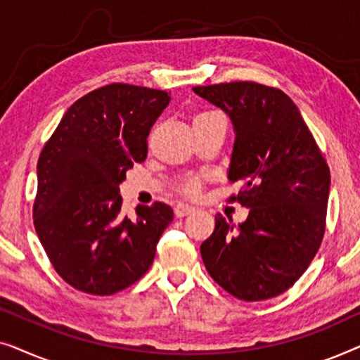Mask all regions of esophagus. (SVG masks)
<instances>
[{
	"label": "esophagus",
	"instance_id": "obj_1",
	"mask_svg": "<svg viewBox=\"0 0 360 360\" xmlns=\"http://www.w3.org/2000/svg\"><path fill=\"white\" fill-rule=\"evenodd\" d=\"M195 211V208H191V206H188V205H181V203H179L175 206V210H174V213H175V216L176 218H184V216H188V214H191Z\"/></svg>",
	"mask_w": 360,
	"mask_h": 360
}]
</instances>
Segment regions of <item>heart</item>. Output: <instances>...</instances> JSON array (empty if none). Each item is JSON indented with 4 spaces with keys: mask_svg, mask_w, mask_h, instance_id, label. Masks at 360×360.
Here are the masks:
<instances>
[{
    "mask_svg": "<svg viewBox=\"0 0 360 360\" xmlns=\"http://www.w3.org/2000/svg\"><path fill=\"white\" fill-rule=\"evenodd\" d=\"M208 115H211V112H206V111L205 112H198V115L195 116V121H198V120H201V117H205V116H208ZM201 184H203V179H201V176H198V175L188 176V179H185L180 184V191L185 196H196V195L200 193V190H201Z\"/></svg>",
    "mask_w": 360,
    "mask_h": 360,
    "instance_id": "b5f03b06",
    "label": "heart"
}]
</instances>
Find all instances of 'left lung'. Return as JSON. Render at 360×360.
I'll return each instance as SVG.
<instances>
[{"label": "left lung", "mask_w": 360, "mask_h": 360, "mask_svg": "<svg viewBox=\"0 0 360 360\" xmlns=\"http://www.w3.org/2000/svg\"><path fill=\"white\" fill-rule=\"evenodd\" d=\"M195 93L228 112L236 141L229 201L249 208L238 229L214 216L213 234L201 244L211 278L233 297L260 302L287 292L316 255L326 231L328 162L280 88L257 82L195 86Z\"/></svg>", "instance_id": "1"}]
</instances>
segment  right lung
I'll return each instance as SVG.
<instances>
[{
	"mask_svg": "<svg viewBox=\"0 0 360 360\" xmlns=\"http://www.w3.org/2000/svg\"><path fill=\"white\" fill-rule=\"evenodd\" d=\"M167 91L110 83L78 98L42 147L32 216L56 272L80 292L108 297L154 262L174 219L169 205L122 213L120 184L147 157V136L169 105Z\"/></svg>",
	"mask_w": 360,
	"mask_h": 360,
	"instance_id": "1",
	"label": "right lung"
}]
</instances>
